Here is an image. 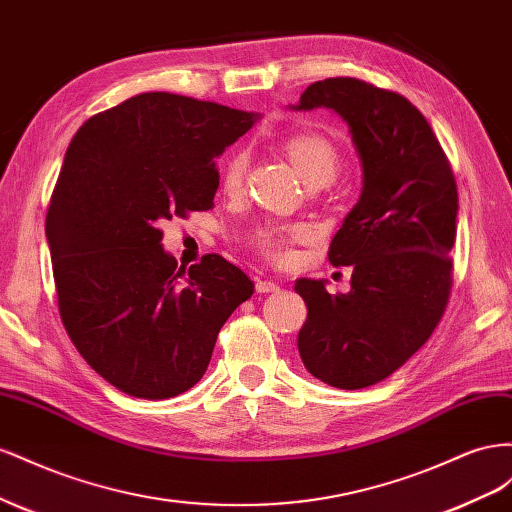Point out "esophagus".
I'll return each mask as SVG.
<instances>
[{
    "instance_id": "34e87169",
    "label": "esophagus",
    "mask_w": 512,
    "mask_h": 512,
    "mask_svg": "<svg viewBox=\"0 0 512 512\" xmlns=\"http://www.w3.org/2000/svg\"><path fill=\"white\" fill-rule=\"evenodd\" d=\"M255 289L257 294H272V291H279V283L268 281V279H257Z\"/></svg>"
}]
</instances>
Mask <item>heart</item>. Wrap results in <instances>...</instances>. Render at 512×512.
<instances>
[{"label": "heart", "instance_id": "b5f03b06", "mask_svg": "<svg viewBox=\"0 0 512 512\" xmlns=\"http://www.w3.org/2000/svg\"><path fill=\"white\" fill-rule=\"evenodd\" d=\"M283 150L289 156L291 165L296 167L300 178L309 186H326L337 178L341 167L339 150L334 148L326 137L311 130H300L283 139ZM248 167V154L238 150L233 152L223 167V186L229 193H238L244 182ZM311 229L306 225H287V227H266L257 233V242L264 251L276 259L289 257V242L309 236Z\"/></svg>", "mask_w": 512, "mask_h": 512}]
</instances>
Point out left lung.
Listing matches in <instances>:
<instances>
[{
  "instance_id": "1",
  "label": "left lung",
  "mask_w": 512,
  "mask_h": 512,
  "mask_svg": "<svg viewBox=\"0 0 512 512\" xmlns=\"http://www.w3.org/2000/svg\"><path fill=\"white\" fill-rule=\"evenodd\" d=\"M294 111L332 109L347 124L362 191L332 238V266H352V289L300 279L306 302L298 352L321 382L358 390L382 382L427 343L450 285L457 236L455 175L429 122L397 92L352 77L311 83Z\"/></svg>"
}]
</instances>
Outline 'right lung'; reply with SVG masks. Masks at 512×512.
I'll use <instances>...</instances> for the list:
<instances>
[{
    "label": "right lung",
    "mask_w": 512,
    "mask_h": 512,
    "mask_svg": "<svg viewBox=\"0 0 512 512\" xmlns=\"http://www.w3.org/2000/svg\"><path fill=\"white\" fill-rule=\"evenodd\" d=\"M259 118L145 92L94 115L68 145L45 225L57 304L79 354L130 397L193 388L218 330L253 296L221 255L178 266L158 223L214 206V158Z\"/></svg>",
    "instance_id": "right-lung-1"
}]
</instances>
